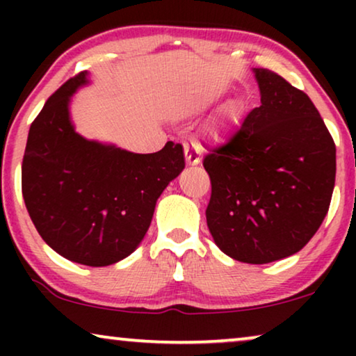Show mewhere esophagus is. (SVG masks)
Here are the masks:
<instances>
[{"label": "esophagus", "mask_w": 356, "mask_h": 356, "mask_svg": "<svg viewBox=\"0 0 356 356\" xmlns=\"http://www.w3.org/2000/svg\"><path fill=\"white\" fill-rule=\"evenodd\" d=\"M184 157H186V165H189V167L201 163V154H199V150L189 144H184Z\"/></svg>", "instance_id": "1"}]
</instances>
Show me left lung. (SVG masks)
<instances>
[{
  "instance_id": "8db88e82",
  "label": "left lung",
  "mask_w": 356,
  "mask_h": 356,
  "mask_svg": "<svg viewBox=\"0 0 356 356\" xmlns=\"http://www.w3.org/2000/svg\"><path fill=\"white\" fill-rule=\"evenodd\" d=\"M261 105L204 157L212 194L206 217L233 259L267 264L298 252L323 223L335 184V144L305 92L252 70Z\"/></svg>"
}]
</instances>
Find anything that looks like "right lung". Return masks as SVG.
I'll return each instance as SVG.
<instances>
[{"label":"right lung","mask_w":356,"mask_h":356,"mask_svg":"<svg viewBox=\"0 0 356 356\" xmlns=\"http://www.w3.org/2000/svg\"><path fill=\"white\" fill-rule=\"evenodd\" d=\"M89 84L81 72L47 100L29 129L22 196L37 232L77 264L102 267L128 257L147 233L155 204L184 168L181 144L134 154L82 138L71 97Z\"/></svg>","instance_id":"right-lung-1"}]
</instances>
